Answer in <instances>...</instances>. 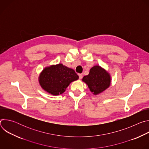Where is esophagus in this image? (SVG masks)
<instances>
[{
    "label": "esophagus",
    "instance_id": "esophagus-1",
    "mask_svg": "<svg viewBox=\"0 0 149 149\" xmlns=\"http://www.w3.org/2000/svg\"><path fill=\"white\" fill-rule=\"evenodd\" d=\"M78 76H79V79H82V78L83 74H78Z\"/></svg>",
    "mask_w": 149,
    "mask_h": 149
}]
</instances>
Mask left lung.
<instances>
[{
  "mask_svg": "<svg viewBox=\"0 0 149 149\" xmlns=\"http://www.w3.org/2000/svg\"><path fill=\"white\" fill-rule=\"evenodd\" d=\"M82 81L86 83L94 95H98L109 88L111 85L110 74L100 65L93 67L88 75L84 76Z\"/></svg>",
  "mask_w": 149,
  "mask_h": 149,
  "instance_id": "8db88e82",
  "label": "left lung"
}]
</instances>
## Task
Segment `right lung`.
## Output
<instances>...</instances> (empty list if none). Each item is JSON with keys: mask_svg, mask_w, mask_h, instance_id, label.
Returning a JSON list of instances; mask_svg holds the SVG:
<instances>
[{"mask_svg": "<svg viewBox=\"0 0 149 149\" xmlns=\"http://www.w3.org/2000/svg\"><path fill=\"white\" fill-rule=\"evenodd\" d=\"M78 78L73 69L58 63L45 67L40 73L38 81L42 89L53 95H58Z\"/></svg>", "mask_w": 149, "mask_h": 149, "instance_id": "1", "label": "right lung"}]
</instances>
